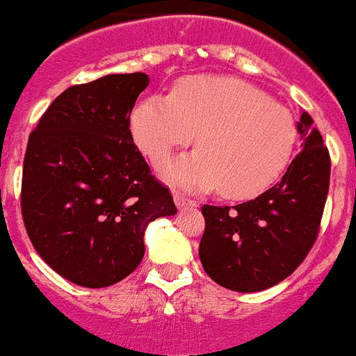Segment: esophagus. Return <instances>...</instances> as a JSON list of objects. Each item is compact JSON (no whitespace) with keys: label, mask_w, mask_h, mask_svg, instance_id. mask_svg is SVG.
<instances>
[{"label":"esophagus","mask_w":356,"mask_h":356,"mask_svg":"<svg viewBox=\"0 0 356 356\" xmlns=\"http://www.w3.org/2000/svg\"><path fill=\"white\" fill-rule=\"evenodd\" d=\"M173 201H175V206L177 208H186V206H197L195 201H192V199H188L186 195H183V193H173Z\"/></svg>","instance_id":"obj_1"}]
</instances>
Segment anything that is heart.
Listing matches in <instances>:
<instances>
[{
    "label": "heart",
    "instance_id": "1",
    "mask_svg": "<svg viewBox=\"0 0 356 356\" xmlns=\"http://www.w3.org/2000/svg\"><path fill=\"white\" fill-rule=\"evenodd\" d=\"M134 141L163 166L177 148L199 150L166 168L168 181L215 190L246 201L273 186L288 168L297 127L291 113L264 92L235 77L190 76L170 92L137 104L130 118Z\"/></svg>",
    "mask_w": 356,
    "mask_h": 356
}]
</instances>
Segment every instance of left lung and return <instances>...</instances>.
<instances>
[{
    "label": "left lung",
    "mask_w": 356,
    "mask_h": 356,
    "mask_svg": "<svg viewBox=\"0 0 356 356\" xmlns=\"http://www.w3.org/2000/svg\"><path fill=\"white\" fill-rule=\"evenodd\" d=\"M312 124L304 112L297 122L302 152L280 183L234 208H201L206 224L199 257L206 273L222 288L250 293L279 284L315 244L330 192L331 159Z\"/></svg>",
    "instance_id": "obj_1"
}]
</instances>
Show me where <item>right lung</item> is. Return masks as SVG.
Listing matches in <instances>:
<instances>
[{"label": "right lung", "mask_w": 356, "mask_h": 356, "mask_svg": "<svg viewBox=\"0 0 356 356\" xmlns=\"http://www.w3.org/2000/svg\"><path fill=\"white\" fill-rule=\"evenodd\" d=\"M148 83L136 72L70 86L29 137L21 179L26 234L54 271L83 288L128 277L145 255L146 226L177 213L130 132Z\"/></svg>", "instance_id": "1"}]
</instances>
